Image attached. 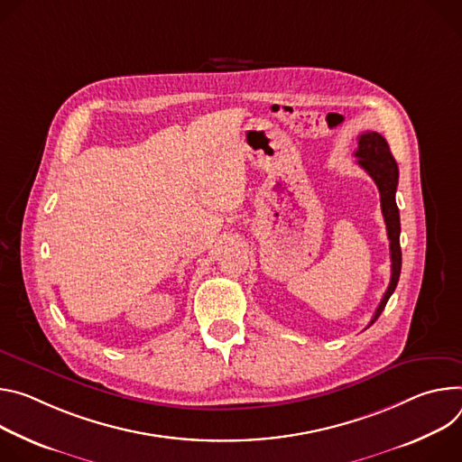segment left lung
Instances as JSON below:
<instances>
[{"label":"left lung","mask_w":462,"mask_h":462,"mask_svg":"<svg viewBox=\"0 0 462 462\" xmlns=\"http://www.w3.org/2000/svg\"><path fill=\"white\" fill-rule=\"evenodd\" d=\"M357 158V165H360L376 183L380 190V203L382 213L387 227L389 236V249H391V282L378 304V309L367 325V328L380 318L383 312L389 297L393 295L402 270V249H400V213L396 208V185H398V165L393 158L391 148L383 135L378 132H365L357 137V148L354 152Z\"/></svg>","instance_id":"1"}]
</instances>
